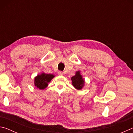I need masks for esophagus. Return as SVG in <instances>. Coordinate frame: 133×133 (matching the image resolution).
Returning a JSON list of instances; mask_svg holds the SVG:
<instances>
[{"instance_id": "1", "label": "esophagus", "mask_w": 133, "mask_h": 133, "mask_svg": "<svg viewBox=\"0 0 133 133\" xmlns=\"http://www.w3.org/2000/svg\"><path fill=\"white\" fill-rule=\"evenodd\" d=\"M58 75L59 76H63V73L62 71H58Z\"/></svg>"}]
</instances>
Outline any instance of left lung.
I'll use <instances>...</instances> for the list:
<instances>
[{
    "instance_id": "1",
    "label": "left lung",
    "mask_w": 133,
    "mask_h": 133,
    "mask_svg": "<svg viewBox=\"0 0 133 133\" xmlns=\"http://www.w3.org/2000/svg\"><path fill=\"white\" fill-rule=\"evenodd\" d=\"M71 80L72 84L76 89L80 90L84 87L85 81L83 78L82 75L80 74V71H76L75 75L71 78Z\"/></svg>"
}]
</instances>
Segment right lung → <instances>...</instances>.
<instances>
[{
  "label": "right lung",
  "mask_w": 133,
  "mask_h": 133,
  "mask_svg": "<svg viewBox=\"0 0 133 133\" xmlns=\"http://www.w3.org/2000/svg\"><path fill=\"white\" fill-rule=\"evenodd\" d=\"M55 77V76L51 74L42 73L40 75H37V76L35 77V85L37 89L44 90L48 86V83H50Z\"/></svg>",
  "instance_id": "add662e5"
}]
</instances>
